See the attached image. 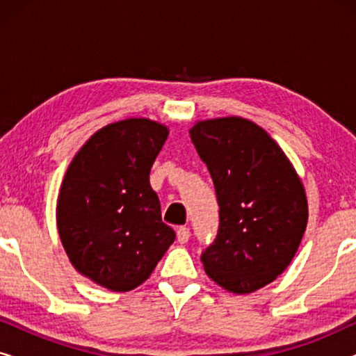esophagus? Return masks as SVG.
<instances>
[{
  "mask_svg": "<svg viewBox=\"0 0 356 356\" xmlns=\"http://www.w3.org/2000/svg\"><path fill=\"white\" fill-rule=\"evenodd\" d=\"M177 235H178V241L179 243H188L189 236H191V233H189V228L188 227H179L177 230Z\"/></svg>",
  "mask_w": 356,
  "mask_h": 356,
  "instance_id": "obj_1",
  "label": "esophagus"
}]
</instances>
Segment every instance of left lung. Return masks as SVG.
<instances>
[{
	"mask_svg": "<svg viewBox=\"0 0 356 356\" xmlns=\"http://www.w3.org/2000/svg\"><path fill=\"white\" fill-rule=\"evenodd\" d=\"M189 138L220 207L217 238L201 256L204 270L232 293H252L298 251L308 223L303 181L269 133L241 116L196 121Z\"/></svg>",
	"mask_w": 356,
	"mask_h": 356,
	"instance_id": "8db88e82",
	"label": "left lung"
}]
</instances>
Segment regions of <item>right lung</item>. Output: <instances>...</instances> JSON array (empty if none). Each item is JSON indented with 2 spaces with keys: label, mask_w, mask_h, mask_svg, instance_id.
I'll list each match as a JSON object with an SVG mask.
<instances>
[{
  "label": "right lung",
  "mask_w": 356,
  "mask_h": 356,
  "mask_svg": "<svg viewBox=\"0 0 356 356\" xmlns=\"http://www.w3.org/2000/svg\"><path fill=\"white\" fill-rule=\"evenodd\" d=\"M168 133L149 118L106 124L77 150L63 178L56 201L63 248L72 267L104 289L144 284L175 241L149 181Z\"/></svg>",
  "instance_id": "obj_1"
}]
</instances>
